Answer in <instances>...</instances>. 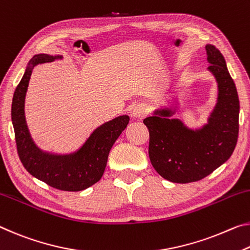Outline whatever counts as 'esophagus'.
I'll return each instance as SVG.
<instances>
[{
    "instance_id": "34e87169",
    "label": "esophagus",
    "mask_w": 250,
    "mask_h": 250,
    "mask_svg": "<svg viewBox=\"0 0 250 250\" xmlns=\"http://www.w3.org/2000/svg\"><path fill=\"white\" fill-rule=\"evenodd\" d=\"M146 114H148V108H146V104H138L137 106H134L132 110L131 116L133 118L138 119V120H141L144 119Z\"/></svg>"
}]
</instances>
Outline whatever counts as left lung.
I'll return each mask as SVG.
<instances>
[{
	"instance_id": "8db88e82",
	"label": "left lung",
	"mask_w": 250,
	"mask_h": 250,
	"mask_svg": "<svg viewBox=\"0 0 250 250\" xmlns=\"http://www.w3.org/2000/svg\"><path fill=\"white\" fill-rule=\"evenodd\" d=\"M207 59L217 79L218 104L208 125L192 131L170 110L157 111L144 124L149 130V158L161 177L177 184L204 179L227 161L235 150L239 132V99L225 59L215 45H206Z\"/></svg>"
}]
</instances>
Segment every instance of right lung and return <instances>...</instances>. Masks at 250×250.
<instances>
[{
	"instance_id": "1",
	"label": "right lung",
	"mask_w": 250,
	"mask_h": 250,
	"mask_svg": "<svg viewBox=\"0 0 250 250\" xmlns=\"http://www.w3.org/2000/svg\"><path fill=\"white\" fill-rule=\"evenodd\" d=\"M53 60V57L46 54L34 55L15 89L11 110L15 142L20 160L33 177L63 191H81L101 179L110 150L126 128L129 117L120 116L99 126L80 150L69 156H53L40 151L27 131L24 99L34 66Z\"/></svg>"
}]
</instances>
